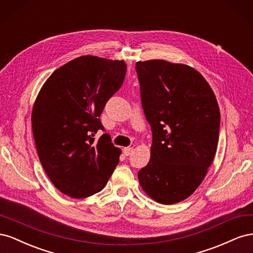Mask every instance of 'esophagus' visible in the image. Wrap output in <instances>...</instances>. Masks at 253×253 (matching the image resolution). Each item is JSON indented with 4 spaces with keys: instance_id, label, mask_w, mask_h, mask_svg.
<instances>
[{
    "instance_id": "esophagus-1",
    "label": "esophagus",
    "mask_w": 253,
    "mask_h": 253,
    "mask_svg": "<svg viewBox=\"0 0 253 253\" xmlns=\"http://www.w3.org/2000/svg\"><path fill=\"white\" fill-rule=\"evenodd\" d=\"M124 154L126 155V156H129L133 153V148H131V147H126V148H124Z\"/></svg>"
}]
</instances>
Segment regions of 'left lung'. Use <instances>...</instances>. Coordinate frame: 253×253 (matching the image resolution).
I'll return each instance as SVG.
<instances>
[{
  "mask_svg": "<svg viewBox=\"0 0 253 253\" xmlns=\"http://www.w3.org/2000/svg\"><path fill=\"white\" fill-rule=\"evenodd\" d=\"M142 109L152 128L149 164L138 172L155 202L186 200L201 185L215 156L220 114L212 88L185 64L138 61Z\"/></svg>",
  "mask_w": 253,
  "mask_h": 253,
  "instance_id": "8db88e82",
  "label": "left lung"
}]
</instances>
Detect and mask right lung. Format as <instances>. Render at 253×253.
I'll use <instances>...</instances> for the list:
<instances>
[{"mask_svg": "<svg viewBox=\"0 0 253 253\" xmlns=\"http://www.w3.org/2000/svg\"><path fill=\"white\" fill-rule=\"evenodd\" d=\"M124 60L76 58L53 72L34 104L33 134L45 173L60 192L84 198L100 192L119 163L121 150L103 129L105 103L124 83Z\"/></svg>", "mask_w": 253, "mask_h": 253, "instance_id": "1", "label": "right lung"}]
</instances>
